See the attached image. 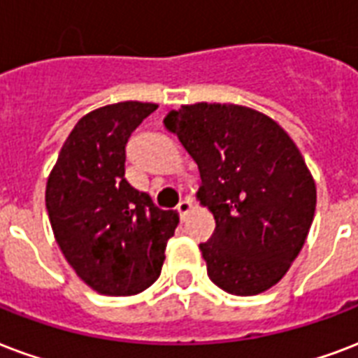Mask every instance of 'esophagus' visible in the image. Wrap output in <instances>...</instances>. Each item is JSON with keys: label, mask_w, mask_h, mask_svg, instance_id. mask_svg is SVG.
I'll list each match as a JSON object with an SVG mask.
<instances>
[{"label": "esophagus", "mask_w": 358, "mask_h": 358, "mask_svg": "<svg viewBox=\"0 0 358 358\" xmlns=\"http://www.w3.org/2000/svg\"><path fill=\"white\" fill-rule=\"evenodd\" d=\"M176 210H178L180 217H182V220H184L185 215L189 214V210H191V201H187V199H184V201H180L178 206H176Z\"/></svg>", "instance_id": "obj_1"}]
</instances>
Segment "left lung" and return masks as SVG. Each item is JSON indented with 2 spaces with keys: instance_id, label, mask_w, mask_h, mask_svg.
<instances>
[{
  "instance_id": "left-lung-1",
  "label": "left lung",
  "mask_w": 358,
  "mask_h": 358,
  "mask_svg": "<svg viewBox=\"0 0 358 358\" xmlns=\"http://www.w3.org/2000/svg\"><path fill=\"white\" fill-rule=\"evenodd\" d=\"M163 124L197 163V199L215 231L199 245L210 280L252 296L276 285L306 242L315 182L291 136L253 108L195 103Z\"/></svg>"
}]
</instances>
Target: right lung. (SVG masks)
I'll list each match as a JSON object with an SVG mask.
<instances>
[{"label": "right lung", "instance_id": "obj_1", "mask_svg": "<svg viewBox=\"0 0 358 358\" xmlns=\"http://www.w3.org/2000/svg\"><path fill=\"white\" fill-rule=\"evenodd\" d=\"M157 105L124 101L78 120L46 182V210L67 263L101 294L129 296L159 278L180 217L125 180L131 133Z\"/></svg>", "mask_w": 358, "mask_h": 358}]
</instances>
